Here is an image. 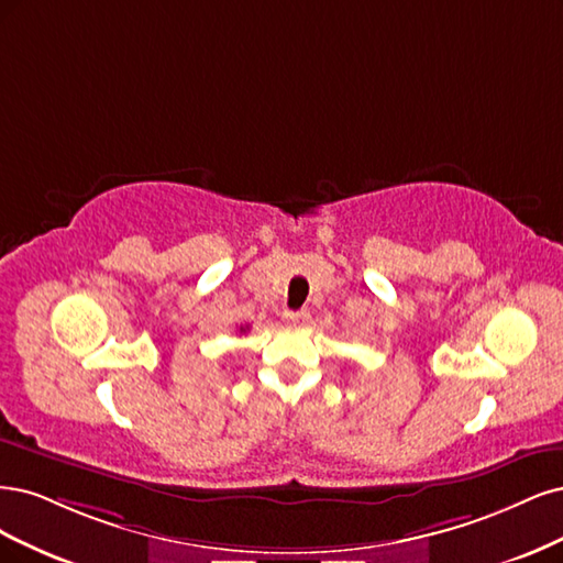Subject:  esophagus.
Segmentation results:
<instances>
[{
    "label": "esophagus",
    "mask_w": 563,
    "mask_h": 563,
    "mask_svg": "<svg viewBox=\"0 0 563 563\" xmlns=\"http://www.w3.org/2000/svg\"><path fill=\"white\" fill-rule=\"evenodd\" d=\"M283 318H285V322H289V324H306L308 318H311V313H308L306 308H301V311H285Z\"/></svg>",
    "instance_id": "obj_1"
}]
</instances>
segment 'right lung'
I'll list each match as a JSON object with an SVG mask.
<instances>
[{
  "instance_id": "1",
  "label": "right lung",
  "mask_w": 563,
  "mask_h": 563,
  "mask_svg": "<svg viewBox=\"0 0 563 563\" xmlns=\"http://www.w3.org/2000/svg\"><path fill=\"white\" fill-rule=\"evenodd\" d=\"M247 330V324H241V332H245Z\"/></svg>"
}]
</instances>
